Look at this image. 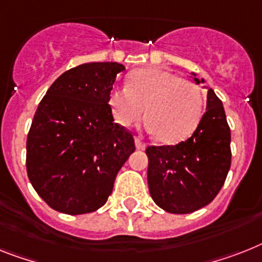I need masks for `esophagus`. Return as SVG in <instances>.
<instances>
[{
  "mask_svg": "<svg viewBox=\"0 0 262 262\" xmlns=\"http://www.w3.org/2000/svg\"><path fill=\"white\" fill-rule=\"evenodd\" d=\"M135 146L138 150H144V148H146V143H143V142H142V140H140L138 136L135 138Z\"/></svg>",
  "mask_w": 262,
  "mask_h": 262,
  "instance_id": "esophagus-1",
  "label": "esophagus"
}]
</instances>
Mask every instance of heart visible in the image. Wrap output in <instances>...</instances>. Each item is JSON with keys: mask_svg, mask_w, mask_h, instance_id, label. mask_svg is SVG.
I'll use <instances>...</instances> for the list:
<instances>
[{"mask_svg": "<svg viewBox=\"0 0 262 262\" xmlns=\"http://www.w3.org/2000/svg\"><path fill=\"white\" fill-rule=\"evenodd\" d=\"M108 105L116 123L129 127L146 115V128L161 142L174 144L187 139L204 115V95L191 80L159 68L139 69L127 88H115Z\"/></svg>", "mask_w": 262, "mask_h": 262, "instance_id": "obj_1", "label": "heart"}]
</instances>
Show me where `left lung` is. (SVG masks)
I'll use <instances>...</instances> for the list:
<instances>
[{
    "label": "left lung",
    "mask_w": 262,
    "mask_h": 262,
    "mask_svg": "<svg viewBox=\"0 0 262 262\" xmlns=\"http://www.w3.org/2000/svg\"><path fill=\"white\" fill-rule=\"evenodd\" d=\"M196 84L205 83L196 79ZM151 198L163 210L187 214L217 196L230 168V128L222 101L209 88L206 112L189 139L175 146L147 147Z\"/></svg>",
    "instance_id": "left-lung-1"
}]
</instances>
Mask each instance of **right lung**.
Returning <instances> with one entry per match:
<instances>
[{"label": "right lung", "instance_id": "add662e5", "mask_svg": "<svg viewBox=\"0 0 262 262\" xmlns=\"http://www.w3.org/2000/svg\"><path fill=\"white\" fill-rule=\"evenodd\" d=\"M119 62H87L58 76L34 114L27 139L28 178L55 210L77 215L107 202L116 174L135 151L114 123L108 97Z\"/></svg>", "mask_w": 262, "mask_h": 262}]
</instances>
